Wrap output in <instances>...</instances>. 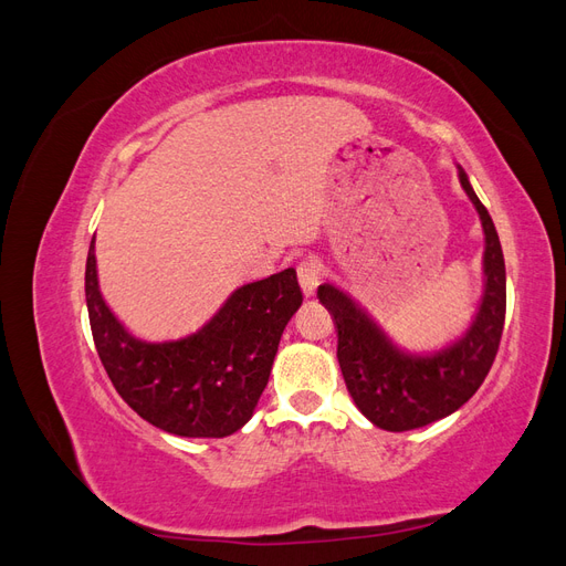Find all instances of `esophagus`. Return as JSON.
I'll return each instance as SVG.
<instances>
[{"label": "esophagus", "mask_w": 566, "mask_h": 566, "mask_svg": "<svg viewBox=\"0 0 566 566\" xmlns=\"http://www.w3.org/2000/svg\"><path fill=\"white\" fill-rule=\"evenodd\" d=\"M318 279H321V269H318L316 260H312V256H306V260H302L297 264V281H300V287L306 297L316 293Z\"/></svg>", "instance_id": "obj_1"}]
</instances>
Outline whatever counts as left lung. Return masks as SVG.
Wrapping results in <instances>:
<instances>
[{"label":"left lung","instance_id":"1","mask_svg":"<svg viewBox=\"0 0 566 566\" xmlns=\"http://www.w3.org/2000/svg\"><path fill=\"white\" fill-rule=\"evenodd\" d=\"M486 235L484 300L472 328L455 345L430 356L399 349L361 306L335 285H318V300L337 325V361L358 410L389 432H406L451 416L482 387L499 354L505 323V260L489 210L460 169Z\"/></svg>","mask_w":566,"mask_h":566}]
</instances>
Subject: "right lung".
<instances>
[{
	"label": "right lung",
	"mask_w": 566,
	"mask_h": 566,
	"mask_svg": "<svg viewBox=\"0 0 566 566\" xmlns=\"http://www.w3.org/2000/svg\"><path fill=\"white\" fill-rule=\"evenodd\" d=\"M84 295L98 358L119 397L169 434L208 439L229 437L252 418L283 328L302 304L295 269H285L235 290L196 335L144 342L101 297L94 241Z\"/></svg>",
	"instance_id": "1"
}]
</instances>
